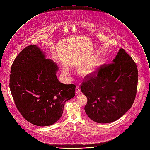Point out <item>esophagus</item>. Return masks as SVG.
Wrapping results in <instances>:
<instances>
[{
    "mask_svg": "<svg viewBox=\"0 0 150 150\" xmlns=\"http://www.w3.org/2000/svg\"><path fill=\"white\" fill-rule=\"evenodd\" d=\"M80 91V89L79 88V86H76V91H75L76 93H77V94L79 93Z\"/></svg>",
    "mask_w": 150,
    "mask_h": 150,
    "instance_id": "34e87169",
    "label": "esophagus"
}]
</instances>
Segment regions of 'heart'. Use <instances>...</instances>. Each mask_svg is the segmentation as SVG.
Segmentation results:
<instances>
[{
  "label": "heart",
  "mask_w": 150,
  "mask_h": 150,
  "mask_svg": "<svg viewBox=\"0 0 150 150\" xmlns=\"http://www.w3.org/2000/svg\"><path fill=\"white\" fill-rule=\"evenodd\" d=\"M90 70H91L90 69H89V68H86V69H84V70H83L81 71V72H82V73L84 74H88V73H90V71H91ZM64 71H65V72H67V69H64Z\"/></svg>",
  "instance_id": "1"
}]
</instances>
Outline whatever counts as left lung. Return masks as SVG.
I'll return each mask as SVG.
<instances>
[{
	"instance_id": "left-lung-1",
	"label": "left lung",
	"mask_w": 150,
	"mask_h": 150,
	"mask_svg": "<svg viewBox=\"0 0 150 150\" xmlns=\"http://www.w3.org/2000/svg\"><path fill=\"white\" fill-rule=\"evenodd\" d=\"M138 70L136 63L121 48L112 62L100 66L86 76L81 91L88 99L86 115L97 123L114 122L132 107L136 95Z\"/></svg>"
}]
</instances>
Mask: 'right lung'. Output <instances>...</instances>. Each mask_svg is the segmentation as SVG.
Masks as SVG:
<instances>
[{"instance_id":"obj_1","label":"right lung","mask_w":150,"mask_h":150,"mask_svg":"<svg viewBox=\"0 0 150 150\" xmlns=\"http://www.w3.org/2000/svg\"><path fill=\"white\" fill-rule=\"evenodd\" d=\"M57 64L46 59L36 45L22 50L14 61L10 89L15 105L31 124L49 126L61 117L66 101L75 95L74 84H64L56 76Z\"/></svg>"}]
</instances>
